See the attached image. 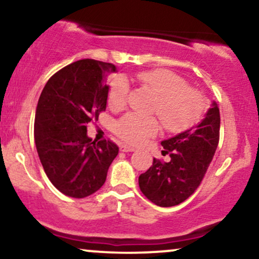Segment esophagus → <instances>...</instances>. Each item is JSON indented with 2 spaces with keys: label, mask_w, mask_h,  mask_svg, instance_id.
I'll return each instance as SVG.
<instances>
[{
  "label": "esophagus",
  "mask_w": 259,
  "mask_h": 259,
  "mask_svg": "<svg viewBox=\"0 0 259 259\" xmlns=\"http://www.w3.org/2000/svg\"><path fill=\"white\" fill-rule=\"evenodd\" d=\"M120 151H121V152H133V151H135V147L130 146V145L123 144L120 146Z\"/></svg>",
  "instance_id": "1"
}]
</instances>
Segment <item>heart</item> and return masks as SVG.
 Here are the masks:
<instances>
[{
	"label": "heart",
	"mask_w": 259,
	"mask_h": 259,
	"mask_svg": "<svg viewBox=\"0 0 259 259\" xmlns=\"http://www.w3.org/2000/svg\"><path fill=\"white\" fill-rule=\"evenodd\" d=\"M144 88L157 97L153 112L159 115L163 125L170 132H183L200 120L206 108V102L197 90L187 88L181 76L169 70H147L136 75ZM129 86L123 76L112 81L108 92V106L113 111H119L126 103ZM159 130L156 117L127 113L114 124V132L124 141L139 145L154 136Z\"/></svg>",
	"instance_id": "obj_1"
}]
</instances>
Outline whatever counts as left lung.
Here are the masks:
<instances>
[{
    "label": "left lung",
    "mask_w": 259,
    "mask_h": 259,
    "mask_svg": "<svg viewBox=\"0 0 259 259\" xmlns=\"http://www.w3.org/2000/svg\"><path fill=\"white\" fill-rule=\"evenodd\" d=\"M221 114L215 101L197 125L163 140V156L153 159L146 173L139 177V186L151 202L159 207L177 206L195 192L203 179L219 141Z\"/></svg>",
    "instance_id": "obj_1"
}]
</instances>
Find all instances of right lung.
Segmentation results:
<instances>
[{
    "label": "right lung",
    "instance_id": "1",
    "mask_svg": "<svg viewBox=\"0 0 259 259\" xmlns=\"http://www.w3.org/2000/svg\"><path fill=\"white\" fill-rule=\"evenodd\" d=\"M112 63L81 59L57 72L45 85L35 113L38 158L56 189L74 198L88 197L105 184L119 148L112 141H92L88 123L105 111Z\"/></svg>",
    "mask_w": 259,
    "mask_h": 259
}]
</instances>
